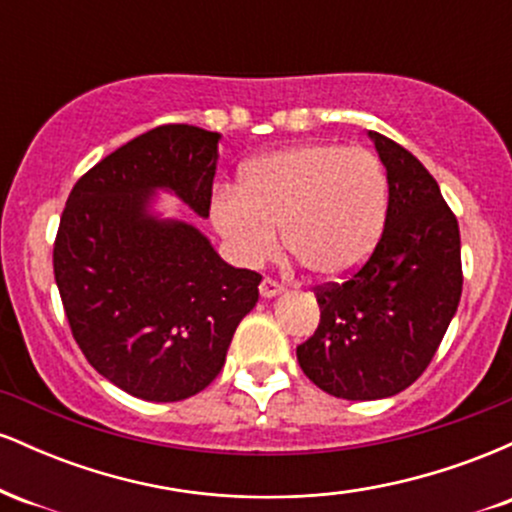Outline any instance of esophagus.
<instances>
[{
    "instance_id": "1",
    "label": "esophagus",
    "mask_w": 512,
    "mask_h": 512,
    "mask_svg": "<svg viewBox=\"0 0 512 512\" xmlns=\"http://www.w3.org/2000/svg\"><path fill=\"white\" fill-rule=\"evenodd\" d=\"M284 291V284H279V281L272 279V276H264L262 284H260V293L264 298H274L279 296V293Z\"/></svg>"
}]
</instances>
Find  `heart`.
I'll use <instances>...</instances> for the list:
<instances>
[{
  "label": "heart",
  "instance_id": "b5f03b06",
  "mask_svg": "<svg viewBox=\"0 0 512 512\" xmlns=\"http://www.w3.org/2000/svg\"><path fill=\"white\" fill-rule=\"evenodd\" d=\"M390 182L373 151L334 142L298 144L248 163L238 190H219L211 221L240 264L279 248L322 279L351 274L383 236Z\"/></svg>",
  "mask_w": 512,
  "mask_h": 512
}]
</instances>
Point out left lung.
Segmentation results:
<instances>
[{"instance_id":"8db88e82","label":"left lung","mask_w":512,"mask_h":512,"mask_svg":"<svg viewBox=\"0 0 512 512\" xmlns=\"http://www.w3.org/2000/svg\"><path fill=\"white\" fill-rule=\"evenodd\" d=\"M370 139L390 182L383 236L344 281L315 286L320 325L296 349L320 390L354 402L407 390L462 296L460 226L436 178L385 134Z\"/></svg>"}]
</instances>
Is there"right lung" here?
<instances>
[{"instance_id": "add662e5", "label": "right lung", "mask_w": 512, "mask_h": 512, "mask_svg": "<svg viewBox=\"0 0 512 512\" xmlns=\"http://www.w3.org/2000/svg\"><path fill=\"white\" fill-rule=\"evenodd\" d=\"M219 132L161 125L76 180L52 267L69 327L103 378L146 402L202 392L226 361L262 276L226 264L195 226L151 216L168 187L207 219Z\"/></svg>"}]
</instances>
